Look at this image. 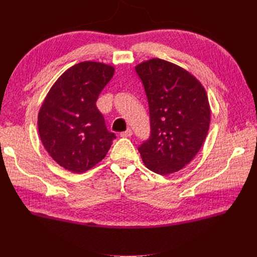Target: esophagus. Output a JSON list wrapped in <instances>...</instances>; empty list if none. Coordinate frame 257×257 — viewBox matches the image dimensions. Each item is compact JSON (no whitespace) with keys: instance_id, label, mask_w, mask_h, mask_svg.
<instances>
[{"instance_id":"1","label":"esophagus","mask_w":257,"mask_h":257,"mask_svg":"<svg viewBox=\"0 0 257 257\" xmlns=\"http://www.w3.org/2000/svg\"><path fill=\"white\" fill-rule=\"evenodd\" d=\"M132 133H133V132H132V130L127 128L125 132H122V133L120 134V136H121V137H131V136H132Z\"/></svg>"}]
</instances>
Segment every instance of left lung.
Listing matches in <instances>:
<instances>
[{
	"mask_svg": "<svg viewBox=\"0 0 257 257\" xmlns=\"http://www.w3.org/2000/svg\"><path fill=\"white\" fill-rule=\"evenodd\" d=\"M149 104L151 135L138 148L144 164L166 176L182 169L203 146L210 124L205 88L186 69L162 59L135 66Z\"/></svg>",
	"mask_w": 257,
	"mask_h": 257,
	"instance_id": "1",
	"label": "left lung"
}]
</instances>
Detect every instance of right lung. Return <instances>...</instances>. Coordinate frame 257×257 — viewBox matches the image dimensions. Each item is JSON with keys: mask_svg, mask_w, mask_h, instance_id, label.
Returning <instances> with one entry per match:
<instances>
[{"mask_svg": "<svg viewBox=\"0 0 257 257\" xmlns=\"http://www.w3.org/2000/svg\"><path fill=\"white\" fill-rule=\"evenodd\" d=\"M114 67L84 61L69 67L53 83L40 111L41 141L60 166L81 174L102 161L115 138L108 132L96 100Z\"/></svg>", "mask_w": 257, "mask_h": 257, "instance_id": "1", "label": "right lung"}]
</instances>
